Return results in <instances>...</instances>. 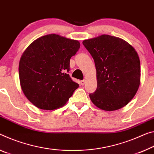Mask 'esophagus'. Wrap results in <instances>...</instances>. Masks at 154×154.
Returning <instances> with one entry per match:
<instances>
[{
	"label": "esophagus",
	"mask_w": 154,
	"mask_h": 154,
	"mask_svg": "<svg viewBox=\"0 0 154 154\" xmlns=\"http://www.w3.org/2000/svg\"><path fill=\"white\" fill-rule=\"evenodd\" d=\"M80 83H81V84L82 85V86H84V85L85 84V83H86V80H85V79L82 80V81L80 82Z\"/></svg>",
	"instance_id": "obj_1"
}]
</instances>
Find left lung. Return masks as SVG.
Here are the masks:
<instances>
[{
    "instance_id": "1",
    "label": "left lung",
    "mask_w": 154,
    "mask_h": 154,
    "mask_svg": "<svg viewBox=\"0 0 154 154\" xmlns=\"http://www.w3.org/2000/svg\"><path fill=\"white\" fill-rule=\"evenodd\" d=\"M83 45L94 59L97 88L89 94L92 103L106 111L125 106L140 83V62L132 46L109 35L85 40Z\"/></svg>"
}]
</instances>
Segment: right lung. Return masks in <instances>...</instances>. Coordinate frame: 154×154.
Wrapping results in <instances>:
<instances>
[{
    "label": "right lung",
    "mask_w": 154,
    "mask_h": 154,
    "mask_svg": "<svg viewBox=\"0 0 154 154\" xmlns=\"http://www.w3.org/2000/svg\"><path fill=\"white\" fill-rule=\"evenodd\" d=\"M80 48L79 41L48 34L31 44L19 62L23 93L37 108L52 110L66 104L79 84L68 72L70 60Z\"/></svg>",
    "instance_id": "1"
}]
</instances>
